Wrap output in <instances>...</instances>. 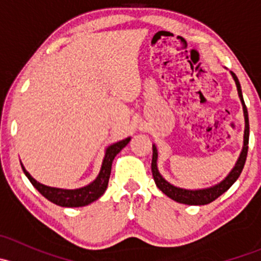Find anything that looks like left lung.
Segmentation results:
<instances>
[{
	"label": "left lung",
	"instance_id": "obj_1",
	"mask_svg": "<svg viewBox=\"0 0 261 261\" xmlns=\"http://www.w3.org/2000/svg\"><path fill=\"white\" fill-rule=\"evenodd\" d=\"M231 75L235 80L236 87H238V93L239 97L241 99V103H243V110H244V117H245V133H244V146L243 151H241L240 156H239L238 162H236L235 167L231 170L230 174L225 178L221 183L216 184V186L211 187V188L206 189H197V191H191V189H183L178 188V187L172 186L170 183H168L164 178L160 175L159 170L156 167V160H158V150L155 145H152V160H151V172L152 177H154L155 184H156L158 188L163 192L164 194H167L169 198H172L173 201L179 202V203L184 204H191V206H202V204H208L211 202L215 201L216 198L221 196V194L225 193L236 180L240 177L241 172L244 169L245 162H246L247 156V149H249V116H247V109L245 106V102L243 98V92H241V86L240 82H239L238 77L235 75V73L231 72Z\"/></svg>",
	"mask_w": 261,
	"mask_h": 261
}]
</instances>
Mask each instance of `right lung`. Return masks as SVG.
I'll return each mask as SVG.
<instances>
[{"label":"right lung","instance_id":"add662e5","mask_svg":"<svg viewBox=\"0 0 261 261\" xmlns=\"http://www.w3.org/2000/svg\"><path fill=\"white\" fill-rule=\"evenodd\" d=\"M128 141H130V138L118 141V143L114 144V145L107 147L98 177L92 181V183H89L88 186L83 187V188L60 189L44 186V184L39 183V181L34 179V178L26 172V169L23 168L22 164H21V168H22L23 173H25L26 177L29 178V180L31 181V184H33V186L35 187L46 199H49L50 202L62 207H83L92 203V202H94L96 199H98L99 197L105 193L107 186H109L112 162H114L116 155H117L123 147L127 145Z\"/></svg>","mask_w":261,"mask_h":261}]
</instances>
